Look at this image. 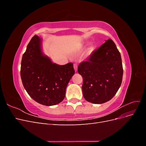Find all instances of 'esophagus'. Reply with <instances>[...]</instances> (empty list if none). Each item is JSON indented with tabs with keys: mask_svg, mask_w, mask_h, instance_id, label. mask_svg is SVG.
I'll return each instance as SVG.
<instances>
[{
	"mask_svg": "<svg viewBox=\"0 0 146 146\" xmlns=\"http://www.w3.org/2000/svg\"><path fill=\"white\" fill-rule=\"evenodd\" d=\"M74 68L75 71L77 72V65L76 64H74Z\"/></svg>",
	"mask_w": 146,
	"mask_h": 146,
	"instance_id": "34e87169",
	"label": "esophagus"
}]
</instances>
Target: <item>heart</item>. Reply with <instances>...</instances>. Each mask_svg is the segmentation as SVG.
<instances>
[{
  "label": "heart",
  "instance_id": "obj_1",
  "mask_svg": "<svg viewBox=\"0 0 146 146\" xmlns=\"http://www.w3.org/2000/svg\"><path fill=\"white\" fill-rule=\"evenodd\" d=\"M92 50V48H90V50H89V52H91Z\"/></svg>",
  "mask_w": 146,
  "mask_h": 146
}]
</instances>
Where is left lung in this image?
Here are the masks:
<instances>
[{"label":"left lung","mask_w":146,"mask_h":146,"mask_svg":"<svg viewBox=\"0 0 146 146\" xmlns=\"http://www.w3.org/2000/svg\"><path fill=\"white\" fill-rule=\"evenodd\" d=\"M83 77V97L90 102L101 104L111 100L120 87L123 68L120 52L111 39L94 50L78 66Z\"/></svg>","instance_id":"1"}]
</instances>
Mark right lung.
Wrapping results in <instances>:
<instances>
[{
	"label": "right lung",
	"mask_w": 146,
	"mask_h": 146,
	"mask_svg": "<svg viewBox=\"0 0 146 146\" xmlns=\"http://www.w3.org/2000/svg\"><path fill=\"white\" fill-rule=\"evenodd\" d=\"M75 73L73 64L53 63L43 55L41 39H31L21 61V77L23 86L34 100L43 105L60 103L65 98L66 87Z\"/></svg>",
	"instance_id": "1"
}]
</instances>
